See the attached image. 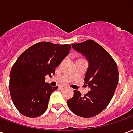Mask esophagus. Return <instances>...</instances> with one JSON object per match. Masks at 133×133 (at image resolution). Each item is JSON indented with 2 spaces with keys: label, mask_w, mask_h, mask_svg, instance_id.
Listing matches in <instances>:
<instances>
[{
  "label": "esophagus",
  "mask_w": 133,
  "mask_h": 133,
  "mask_svg": "<svg viewBox=\"0 0 133 133\" xmlns=\"http://www.w3.org/2000/svg\"><path fill=\"white\" fill-rule=\"evenodd\" d=\"M65 88V85H61V86H59V88H60V89H63Z\"/></svg>",
  "instance_id": "34e87169"
}]
</instances>
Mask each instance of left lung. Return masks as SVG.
Instances as JSON below:
<instances>
[{
  "label": "left lung",
  "mask_w": 133,
  "mask_h": 133,
  "mask_svg": "<svg viewBox=\"0 0 133 133\" xmlns=\"http://www.w3.org/2000/svg\"><path fill=\"white\" fill-rule=\"evenodd\" d=\"M72 47L88 61L84 81L90 90L84 96L74 90L73 97L67 101V104L78 116L92 117L103 111L113 97L119 77L117 64L103 47L92 40L72 43Z\"/></svg>",
  "instance_id": "8db88e82"
}]
</instances>
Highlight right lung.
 <instances>
[{"label":"right lung","mask_w":133,"mask_h":133,"mask_svg":"<svg viewBox=\"0 0 133 133\" xmlns=\"http://www.w3.org/2000/svg\"><path fill=\"white\" fill-rule=\"evenodd\" d=\"M70 48L69 44L37 43L25 50L13 64L9 90L14 105L22 115L36 117L45 112L51 93L58 88L45 83V75L55 73Z\"/></svg>","instance_id":"right-lung-1"}]
</instances>
